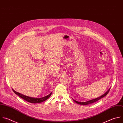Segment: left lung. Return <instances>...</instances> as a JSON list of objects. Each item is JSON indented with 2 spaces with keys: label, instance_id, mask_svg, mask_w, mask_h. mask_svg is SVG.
<instances>
[{
  "label": "left lung",
  "instance_id": "obj_1",
  "mask_svg": "<svg viewBox=\"0 0 123 123\" xmlns=\"http://www.w3.org/2000/svg\"><path fill=\"white\" fill-rule=\"evenodd\" d=\"M110 89H109V90L106 92L104 94H103L102 95H101V96L99 97H97L96 98H94L93 99H92L91 100H89V101H86V102H78L75 100H74V99H73V100H74V101H75L76 103H77V104H80V105H88V104H92V103H94L97 101H98V100L100 99L101 98H103V97L105 96L110 91Z\"/></svg>",
  "mask_w": 123,
  "mask_h": 123
}]
</instances>
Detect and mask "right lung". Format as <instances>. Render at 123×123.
<instances>
[{
    "instance_id": "obj_1",
    "label": "right lung",
    "mask_w": 123,
    "mask_h": 123,
    "mask_svg": "<svg viewBox=\"0 0 123 123\" xmlns=\"http://www.w3.org/2000/svg\"><path fill=\"white\" fill-rule=\"evenodd\" d=\"M12 91H13V92L17 94V95H18L19 96H20L22 98H23V99H24L25 100H26L29 102L31 103H41L43 102L44 101H45L46 100H47V99H48L49 97L51 96V94L52 93V92H50L48 95L44 96L43 97H41V98H34V97H31L27 95H25L24 94H22L19 92H18L16 91H15L13 89H12Z\"/></svg>"
}]
</instances>
